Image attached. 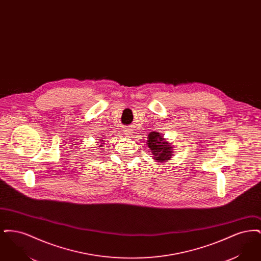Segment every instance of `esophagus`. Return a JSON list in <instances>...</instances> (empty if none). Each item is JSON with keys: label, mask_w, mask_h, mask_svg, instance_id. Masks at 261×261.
Instances as JSON below:
<instances>
[{"label": "esophagus", "mask_w": 261, "mask_h": 261, "mask_svg": "<svg viewBox=\"0 0 261 261\" xmlns=\"http://www.w3.org/2000/svg\"><path fill=\"white\" fill-rule=\"evenodd\" d=\"M125 134H126L127 136L129 137L130 135H132V132H131V130H130V129H127V130H125Z\"/></svg>", "instance_id": "34e87169"}]
</instances>
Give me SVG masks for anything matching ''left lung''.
<instances>
[{"instance_id": "8db88e82", "label": "left lung", "mask_w": 261, "mask_h": 261, "mask_svg": "<svg viewBox=\"0 0 261 261\" xmlns=\"http://www.w3.org/2000/svg\"><path fill=\"white\" fill-rule=\"evenodd\" d=\"M147 144L153 154V160L158 162L169 161L172 156L173 147L170 143L165 142L162 135L158 132H150Z\"/></svg>"}]
</instances>
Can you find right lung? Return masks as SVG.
Listing matches in <instances>:
<instances>
[{
    "mask_svg": "<svg viewBox=\"0 0 261 261\" xmlns=\"http://www.w3.org/2000/svg\"><path fill=\"white\" fill-rule=\"evenodd\" d=\"M100 141H103V140H100ZM100 146H101V143H100V144H99V145H98V146H97V147H98V148H99V147H100Z\"/></svg>",
    "mask_w": 261,
    "mask_h": 261,
    "instance_id": "1",
    "label": "right lung"
}]
</instances>
